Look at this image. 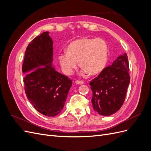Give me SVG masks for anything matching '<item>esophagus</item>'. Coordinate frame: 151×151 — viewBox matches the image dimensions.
Here are the masks:
<instances>
[{"instance_id":"esophagus-1","label":"esophagus","mask_w":151,"mask_h":151,"mask_svg":"<svg viewBox=\"0 0 151 151\" xmlns=\"http://www.w3.org/2000/svg\"><path fill=\"white\" fill-rule=\"evenodd\" d=\"M75 83L77 84H82L84 83V82L83 81H79V80H77L75 81Z\"/></svg>"}]
</instances>
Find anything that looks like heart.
Returning a JSON list of instances; mask_svg holds the SVG:
<instances>
[{
	"label": "heart",
	"instance_id": "heart-1",
	"mask_svg": "<svg viewBox=\"0 0 151 151\" xmlns=\"http://www.w3.org/2000/svg\"><path fill=\"white\" fill-rule=\"evenodd\" d=\"M108 53V45L103 39L83 38L68 45L67 53L60 54L58 60L66 74H72L79 61L84 74L96 75L106 65Z\"/></svg>",
	"mask_w": 151,
	"mask_h": 151
}]
</instances>
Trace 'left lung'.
I'll use <instances>...</instances> for the list:
<instances>
[{
    "instance_id": "obj_1",
    "label": "left lung",
    "mask_w": 151,
    "mask_h": 151,
    "mask_svg": "<svg viewBox=\"0 0 151 151\" xmlns=\"http://www.w3.org/2000/svg\"><path fill=\"white\" fill-rule=\"evenodd\" d=\"M126 53L118 57L112 65L104 68L89 84L93 91L91 102L99 115L109 116L118 111L125 101L130 81Z\"/></svg>"
}]
</instances>
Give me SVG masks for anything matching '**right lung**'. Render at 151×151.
<instances>
[{
	"label": "right lung",
	"mask_w": 151,
	"mask_h": 151,
	"mask_svg": "<svg viewBox=\"0 0 151 151\" xmlns=\"http://www.w3.org/2000/svg\"><path fill=\"white\" fill-rule=\"evenodd\" d=\"M48 34L43 32L29 43L22 70L26 73L23 82L28 99L40 113L55 116L63 109L72 82L51 67L53 42Z\"/></svg>",
	"instance_id": "right-lung-1"
}]
</instances>
